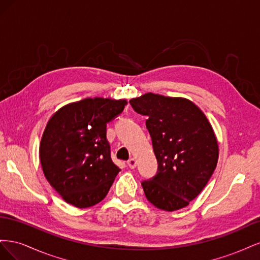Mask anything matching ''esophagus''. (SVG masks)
Wrapping results in <instances>:
<instances>
[{"instance_id": "esophagus-1", "label": "esophagus", "mask_w": 260, "mask_h": 260, "mask_svg": "<svg viewBox=\"0 0 260 260\" xmlns=\"http://www.w3.org/2000/svg\"><path fill=\"white\" fill-rule=\"evenodd\" d=\"M137 164H138V162H137V159L133 158V157L128 160V166H129L131 169H135V168L137 167Z\"/></svg>"}]
</instances>
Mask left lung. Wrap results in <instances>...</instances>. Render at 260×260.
<instances>
[{
	"mask_svg": "<svg viewBox=\"0 0 260 260\" xmlns=\"http://www.w3.org/2000/svg\"><path fill=\"white\" fill-rule=\"evenodd\" d=\"M146 116L158 168L142 181L146 199L157 208H183L206 186L218 161V143L210 123L191 101L147 93L129 101Z\"/></svg>",
	"mask_w": 260,
	"mask_h": 260,
	"instance_id": "obj_1",
	"label": "left lung"
}]
</instances>
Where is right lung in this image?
Segmentation results:
<instances>
[{
	"label": "right lung",
	"instance_id": "1",
	"mask_svg": "<svg viewBox=\"0 0 260 260\" xmlns=\"http://www.w3.org/2000/svg\"><path fill=\"white\" fill-rule=\"evenodd\" d=\"M125 104V100L84 99L61 107L46 124L40 144L44 176L75 207L100 203L120 171L112 160L106 125Z\"/></svg>",
	"mask_w": 260,
	"mask_h": 260
}]
</instances>
